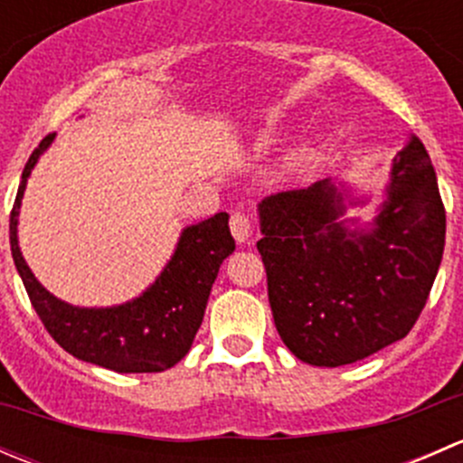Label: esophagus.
<instances>
[{"label":"esophagus","instance_id":"1","mask_svg":"<svg viewBox=\"0 0 463 463\" xmlns=\"http://www.w3.org/2000/svg\"><path fill=\"white\" fill-rule=\"evenodd\" d=\"M231 232H232V237L240 241V244L249 241L250 235H253V228H250L249 214L240 213V210H237V213H232L231 214Z\"/></svg>","mask_w":463,"mask_h":463}]
</instances>
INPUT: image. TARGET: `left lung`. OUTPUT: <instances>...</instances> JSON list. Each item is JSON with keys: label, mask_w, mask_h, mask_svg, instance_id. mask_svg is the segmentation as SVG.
Masks as SVG:
<instances>
[{"label": "left lung", "mask_w": 463, "mask_h": 463, "mask_svg": "<svg viewBox=\"0 0 463 463\" xmlns=\"http://www.w3.org/2000/svg\"><path fill=\"white\" fill-rule=\"evenodd\" d=\"M329 179L260 203L258 250L279 338L300 361L340 367L405 338L446 244V210L426 147L410 137L370 231H349Z\"/></svg>", "instance_id": "left-lung-1"}]
</instances>
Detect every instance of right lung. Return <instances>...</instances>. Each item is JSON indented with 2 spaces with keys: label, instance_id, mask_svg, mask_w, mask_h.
I'll return each mask as SVG.
<instances>
[{
  "label": "right lung",
  "instance_id": "add662e5",
  "mask_svg": "<svg viewBox=\"0 0 463 463\" xmlns=\"http://www.w3.org/2000/svg\"><path fill=\"white\" fill-rule=\"evenodd\" d=\"M53 137L55 134L44 137L33 149L11 210L13 260L33 309L51 338L80 361L118 374L170 370L193 347L219 266L235 250L228 214L217 213L185 228L163 273L137 300L107 309L67 305L37 282L17 246V217L26 179L40 154L53 143Z\"/></svg>",
  "mask_w": 463,
  "mask_h": 463
}]
</instances>
